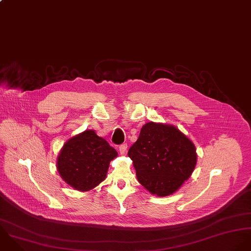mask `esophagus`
Wrapping results in <instances>:
<instances>
[{
  "label": "esophagus",
  "instance_id": "esophagus-1",
  "mask_svg": "<svg viewBox=\"0 0 251 251\" xmlns=\"http://www.w3.org/2000/svg\"><path fill=\"white\" fill-rule=\"evenodd\" d=\"M127 149H128L127 144H123V145H121V146L119 147V151H120V153H121V154H125V152L127 151Z\"/></svg>",
  "mask_w": 251,
  "mask_h": 251
}]
</instances>
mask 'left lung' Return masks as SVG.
I'll use <instances>...</instances> for the list:
<instances>
[{
	"label": "left lung",
	"mask_w": 251,
	"mask_h": 251,
	"mask_svg": "<svg viewBox=\"0 0 251 251\" xmlns=\"http://www.w3.org/2000/svg\"><path fill=\"white\" fill-rule=\"evenodd\" d=\"M128 156L138 181L152 195L166 197L176 192L197 164L193 142L176 126L148 122Z\"/></svg>",
	"instance_id": "8db88e82"
}]
</instances>
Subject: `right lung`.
<instances>
[{
  "label": "right lung",
  "mask_w": 251,
  "mask_h": 251,
  "mask_svg": "<svg viewBox=\"0 0 251 251\" xmlns=\"http://www.w3.org/2000/svg\"><path fill=\"white\" fill-rule=\"evenodd\" d=\"M117 151L94 130H85L69 139L57 157L61 178L75 190L90 191L105 179L109 163Z\"/></svg>",
  "instance_id": "obj_1"
}]
</instances>
